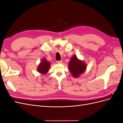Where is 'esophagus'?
<instances>
[{
  "mask_svg": "<svg viewBox=\"0 0 123 123\" xmlns=\"http://www.w3.org/2000/svg\"><path fill=\"white\" fill-rule=\"evenodd\" d=\"M56 62L57 63V64H61V63L62 62V61H57Z\"/></svg>",
  "mask_w": 123,
  "mask_h": 123,
  "instance_id": "34e87169",
  "label": "esophagus"
}]
</instances>
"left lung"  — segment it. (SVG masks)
I'll return each mask as SVG.
<instances>
[{
    "label": "left lung",
    "mask_w": 123,
    "mask_h": 123,
    "mask_svg": "<svg viewBox=\"0 0 123 123\" xmlns=\"http://www.w3.org/2000/svg\"><path fill=\"white\" fill-rule=\"evenodd\" d=\"M68 66L71 73L75 78L84 73L87 67L86 65L78 59L76 55H74L70 59Z\"/></svg>",
    "instance_id": "1"
}]
</instances>
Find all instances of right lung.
I'll use <instances>...</instances> for the list:
<instances>
[{
	"label": "right lung",
	"mask_w": 123,
	"mask_h": 123,
	"mask_svg": "<svg viewBox=\"0 0 123 123\" xmlns=\"http://www.w3.org/2000/svg\"><path fill=\"white\" fill-rule=\"evenodd\" d=\"M50 66V64L49 62L47 61L45 59H43L41 61L40 64L38 66L37 69L39 73H41L43 74H46L48 71L49 70V67Z\"/></svg>",
	"instance_id": "add662e5"
}]
</instances>
